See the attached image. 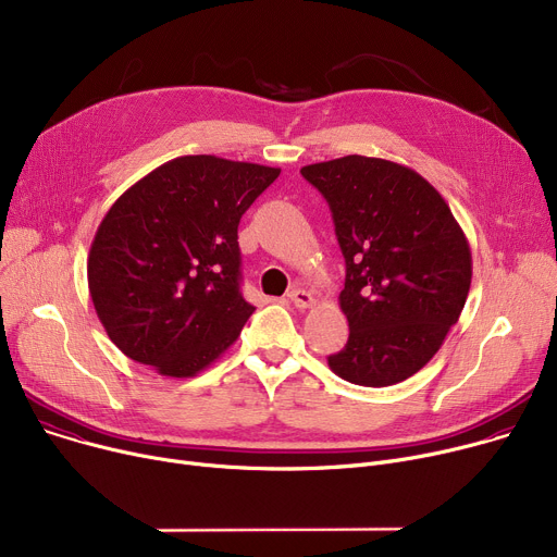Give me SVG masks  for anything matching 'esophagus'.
<instances>
[{
	"label": "esophagus",
	"instance_id": "1",
	"mask_svg": "<svg viewBox=\"0 0 557 557\" xmlns=\"http://www.w3.org/2000/svg\"><path fill=\"white\" fill-rule=\"evenodd\" d=\"M287 296H289V301H292L298 310H308V308L314 306V296H312L308 289H304V287H294Z\"/></svg>",
	"mask_w": 557,
	"mask_h": 557
}]
</instances>
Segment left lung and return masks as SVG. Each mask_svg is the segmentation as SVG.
Masks as SVG:
<instances>
[{"mask_svg":"<svg viewBox=\"0 0 557 557\" xmlns=\"http://www.w3.org/2000/svg\"><path fill=\"white\" fill-rule=\"evenodd\" d=\"M301 174L327 200L346 259L338 304L350 336L327 363L357 386H395L457 323L473 276L468 240L442 194L404 164L346 156Z\"/></svg>","mask_w":557,"mask_h":557,"instance_id":"8db88e82","label":"left lung"}]
</instances>
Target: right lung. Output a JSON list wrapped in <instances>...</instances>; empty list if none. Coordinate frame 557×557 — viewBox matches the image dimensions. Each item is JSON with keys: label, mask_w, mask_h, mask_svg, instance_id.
Returning <instances> with one entry per match:
<instances>
[{"label": "right lung", "mask_w": 557, "mask_h": 557, "mask_svg": "<svg viewBox=\"0 0 557 557\" xmlns=\"http://www.w3.org/2000/svg\"><path fill=\"white\" fill-rule=\"evenodd\" d=\"M276 166L181 156L126 189L89 251L91 301L113 344L164 376H194L256 310L240 294L238 223Z\"/></svg>", "instance_id": "obj_1"}]
</instances>
